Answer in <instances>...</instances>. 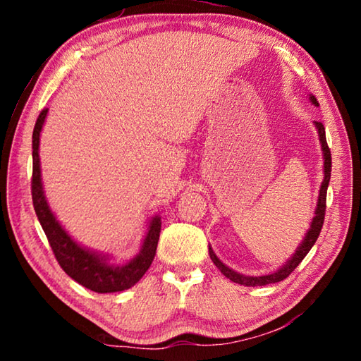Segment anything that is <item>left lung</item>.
<instances>
[{"instance_id": "8db88e82", "label": "left lung", "mask_w": 361, "mask_h": 361, "mask_svg": "<svg viewBox=\"0 0 361 361\" xmlns=\"http://www.w3.org/2000/svg\"><path fill=\"white\" fill-rule=\"evenodd\" d=\"M310 100H312L315 105H319V102H317L315 97L312 95L310 97ZM317 129H319V137H320V142H322V149H323V154H325V180L322 183V188H320V195H319V207H317V212H315V216H314V221L310 224V231L307 232V235H305L304 242L301 243V247L296 250V253L293 258L288 261V264H285L282 269H279L277 272L271 274V276H262V277H245L242 276V274H237L232 271V269L226 267L221 261H219L215 253L212 252V248H209V253H210V258L212 261L215 262V266L221 271V274L224 277H228L229 280H232L234 283H239V285H245V286H264L269 283H277V282H282L283 279H286L290 276V274L295 271V269L299 266V262H301L305 255L310 252V248L314 247V243L317 242L320 235V231L323 228V221H325V212H326V189H328V183H329V176H331V151H329V146L326 143V135H325V127H323L322 122H315Z\"/></svg>"}]
</instances>
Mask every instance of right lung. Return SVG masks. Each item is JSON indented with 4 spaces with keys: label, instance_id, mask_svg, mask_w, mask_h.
I'll return each mask as SVG.
<instances>
[{
    "label": "right lung",
    "instance_id": "right-lung-1",
    "mask_svg": "<svg viewBox=\"0 0 361 361\" xmlns=\"http://www.w3.org/2000/svg\"><path fill=\"white\" fill-rule=\"evenodd\" d=\"M47 114V108L42 109L36 119L33 129V175H32V199L33 207L42 226V231L49 240L54 256L60 267L76 280L79 285L95 293H116L124 291L135 285L148 271L154 259L159 234H161V219L152 218L149 231L143 242V248L137 258H133L126 266H109L105 258L87 252L70 239V235L57 223L56 216L49 210L47 202L42 194L41 170H39V132L42 129Z\"/></svg>",
    "mask_w": 361,
    "mask_h": 361
}]
</instances>
